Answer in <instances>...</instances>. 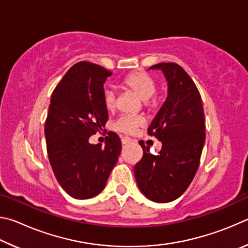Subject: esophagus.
<instances>
[{"label": "esophagus", "instance_id": "esophagus-1", "mask_svg": "<svg viewBox=\"0 0 248 248\" xmlns=\"http://www.w3.org/2000/svg\"><path fill=\"white\" fill-rule=\"evenodd\" d=\"M132 140L130 139V138H128V137H123V138H121V142H123V144H128Z\"/></svg>", "mask_w": 248, "mask_h": 248}]
</instances>
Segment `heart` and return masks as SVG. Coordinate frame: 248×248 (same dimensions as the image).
Here are the masks:
<instances>
[{
  "label": "heart",
  "instance_id": "heart-1",
  "mask_svg": "<svg viewBox=\"0 0 248 248\" xmlns=\"http://www.w3.org/2000/svg\"><path fill=\"white\" fill-rule=\"evenodd\" d=\"M125 86L129 87L130 90L140 96V97L146 100V104H150V99L156 92V83L153 79V78L144 72H133L129 74L127 78H124ZM104 105L107 109H112L116 105L117 94L116 91L112 87H107L104 91ZM144 120L141 117L130 116V115H123L117 118L114 123H112V129L116 131L123 132L125 134H133L137 132L139 127L143 124Z\"/></svg>",
  "mask_w": 248,
  "mask_h": 248
}]
</instances>
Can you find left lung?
Instances as JSON below:
<instances>
[{
  "label": "left lung",
  "instance_id": "left-lung-1",
  "mask_svg": "<svg viewBox=\"0 0 248 248\" xmlns=\"http://www.w3.org/2000/svg\"><path fill=\"white\" fill-rule=\"evenodd\" d=\"M150 69L162 70L169 94L148 133L162 142L157 155L139 141L143 156L134 166L140 190L154 202L179 198L194 179L205 140L202 100L196 84L182 66L163 62Z\"/></svg>",
  "mask_w": 248,
  "mask_h": 248
}]
</instances>
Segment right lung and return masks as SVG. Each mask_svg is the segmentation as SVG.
<instances>
[{"instance_id":"right-lung-1","label":"right lung","mask_w":248,"mask_h":248,"mask_svg":"<svg viewBox=\"0 0 248 248\" xmlns=\"http://www.w3.org/2000/svg\"><path fill=\"white\" fill-rule=\"evenodd\" d=\"M111 74L100 65L78 62L52 92L45 124L48 157L58 183L75 199L98 195L120 155L121 141L115 132H108L105 146L89 142L108 120L103 96Z\"/></svg>"}]
</instances>
